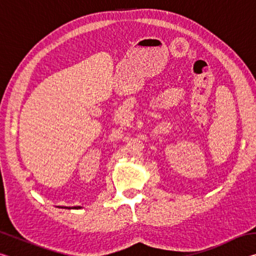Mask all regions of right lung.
<instances>
[{"mask_svg": "<svg viewBox=\"0 0 256 256\" xmlns=\"http://www.w3.org/2000/svg\"><path fill=\"white\" fill-rule=\"evenodd\" d=\"M58 208H62V209H80L81 206H72V208H70V206H58Z\"/></svg>", "mask_w": 256, "mask_h": 256, "instance_id": "right-lung-1", "label": "right lung"}]
</instances>
